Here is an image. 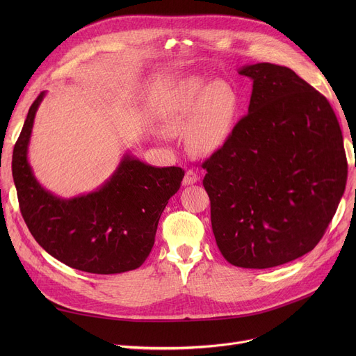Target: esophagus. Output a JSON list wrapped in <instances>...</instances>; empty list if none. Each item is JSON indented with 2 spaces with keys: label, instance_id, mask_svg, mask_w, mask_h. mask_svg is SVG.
<instances>
[{
  "label": "esophagus",
  "instance_id": "esophagus-1",
  "mask_svg": "<svg viewBox=\"0 0 356 356\" xmlns=\"http://www.w3.org/2000/svg\"><path fill=\"white\" fill-rule=\"evenodd\" d=\"M197 180H199L197 172H195V170H192V168H191V170L186 172V175L183 177V184L184 186H191V184H195Z\"/></svg>",
  "mask_w": 356,
  "mask_h": 356
}]
</instances>
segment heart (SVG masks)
Returning a JSON list of instances; mask_svg holds the SVG:
<instances>
[{
    "mask_svg": "<svg viewBox=\"0 0 356 356\" xmlns=\"http://www.w3.org/2000/svg\"><path fill=\"white\" fill-rule=\"evenodd\" d=\"M239 106L238 92L229 82L193 79L176 95L167 127L173 134L189 136L197 154L211 156L231 140Z\"/></svg>",
    "mask_w": 356,
    "mask_h": 356,
    "instance_id": "1",
    "label": "heart"
}]
</instances>
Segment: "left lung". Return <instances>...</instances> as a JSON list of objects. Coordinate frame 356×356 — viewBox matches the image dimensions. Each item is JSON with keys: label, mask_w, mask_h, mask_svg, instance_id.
Listing matches in <instances>:
<instances>
[{"label": "left lung", "mask_w": 356, "mask_h": 356, "mask_svg": "<svg viewBox=\"0 0 356 356\" xmlns=\"http://www.w3.org/2000/svg\"><path fill=\"white\" fill-rule=\"evenodd\" d=\"M252 81L248 114L202 165L216 245L228 263L270 268L312 251L345 192L342 131L329 101L273 63L238 69Z\"/></svg>", "instance_id": "1"}]
</instances>
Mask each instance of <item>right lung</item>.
Returning a JSON list of instances; mask_svg holds the SVG:
<instances>
[{
	"mask_svg": "<svg viewBox=\"0 0 356 356\" xmlns=\"http://www.w3.org/2000/svg\"><path fill=\"white\" fill-rule=\"evenodd\" d=\"M31 104L13 153V177L27 227L60 263L85 273L118 274L138 268L152 252L159 219L184 177L180 167H154L124 154L101 188L63 199L33 175L27 153L37 108Z\"/></svg>",
	"mask_w": 356,
	"mask_h": 356,
	"instance_id": "right-lung-1",
	"label": "right lung"
}]
</instances>
